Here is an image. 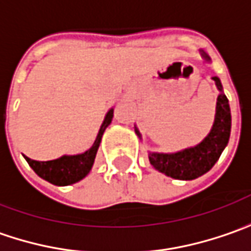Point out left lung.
I'll list each match as a JSON object with an SVG mask.
<instances>
[{"mask_svg": "<svg viewBox=\"0 0 251 251\" xmlns=\"http://www.w3.org/2000/svg\"><path fill=\"white\" fill-rule=\"evenodd\" d=\"M200 56L204 62L210 64L212 58L204 51H199ZM219 91L217 102H216V113L214 122L210 132L200 143L186 148L177 152H149V162L157 172L179 180H193L198 179L201 175L207 173L219 160L222 152L227 146L231 129V115L230 106L220 78H212ZM135 133L142 140V133L135 125Z\"/></svg>", "mask_w": 251, "mask_h": 251, "instance_id": "8db88e82", "label": "left lung"}]
</instances>
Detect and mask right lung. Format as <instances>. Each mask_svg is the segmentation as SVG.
Returning a JSON list of instances; mask_svg holds the SVG:
<instances>
[{
    "mask_svg": "<svg viewBox=\"0 0 251 251\" xmlns=\"http://www.w3.org/2000/svg\"><path fill=\"white\" fill-rule=\"evenodd\" d=\"M112 118H113V108L106 112L94 145L83 153L64 155L58 159L47 160V162L32 160L26 156H24V157L38 176L50 183L56 184V186H68V184L76 183V182L82 180L85 176H88V173L92 169L103 132L106 130L108 126L111 125Z\"/></svg>",
    "mask_w": 251,
    "mask_h": 251,
    "instance_id": "right-lung-1",
    "label": "right lung"
}]
</instances>
